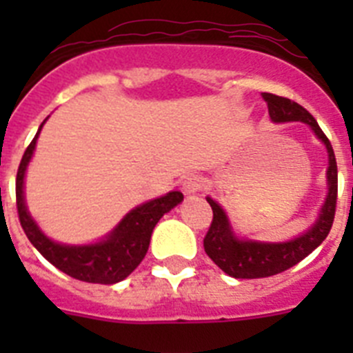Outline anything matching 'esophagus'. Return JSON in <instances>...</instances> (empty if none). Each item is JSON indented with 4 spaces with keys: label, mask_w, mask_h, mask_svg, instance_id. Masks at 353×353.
I'll list each match as a JSON object with an SVG mask.
<instances>
[{
    "label": "esophagus",
    "mask_w": 353,
    "mask_h": 353,
    "mask_svg": "<svg viewBox=\"0 0 353 353\" xmlns=\"http://www.w3.org/2000/svg\"><path fill=\"white\" fill-rule=\"evenodd\" d=\"M203 187H205V179L201 176V174H194V173L187 174L182 182V189L187 196L198 194Z\"/></svg>",
    "instance_id": "1"
}]
</instances>
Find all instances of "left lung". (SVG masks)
I'll return each instance as SVG.
<instances>
[{
  "label": "left lung",
  "instance_id": "1",
  "mask_svg": "<svg viewBox=\"0 0 353 353\" xmlns=\"http://www.w3.org/2000/svg\"><path fill=\"white\" fill-rule=\"evenodd\" d=\"M261 97L267 102L270 120L276 123H286V121L307 123L314 136L325 145L327 155H329V168H327L329 192H327V198L316 221L304 233L292 240H286V242H260V240L239 239L233 233L226 212L215 199L208 196L207 201L214 212V219H212L203 240L205 252L223 272L235 279H258V277L276 276V274L288 270L293 265H297L327 239L336 214L338 166H336L334 150L323 130L320 129L316 120L297 102L274 95V93H263Z\"/></svg>",
  "mask_w": 353,
  "mask_h": 353
}]
</instances>
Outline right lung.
I'll return each mask as SVG.
<instances>
[{"label":"right lung","instance_id":"right-lung-1","mask_svg":"<svg viewBox=\"0 0 353 353\" xmlns=\"http://www.w3.org/2000/svg\"><path fill=\"white\" fill-rule=\"evenodd\" d=\"M43 123L39 127V132L24 152L15 179L17 214L24 233L49 263L74 279L99 283V285H114L123 281L145 258L155 224L162 215L182 203L183 194L180 191H171L161 198L138 205L118 223L117 228H113V232L93 244L72 245L49 239L48 235H43L39 224L31 217L24 199V174L33 157Z\"/></svg>","mask_w":353,"mask_h":353}]
</instances>
